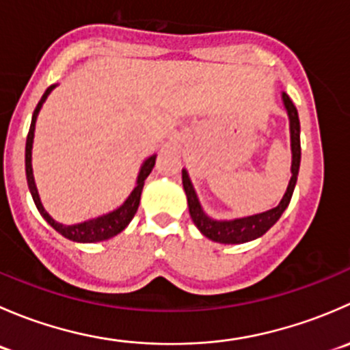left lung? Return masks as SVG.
I'll return each instance as SVG.
<instances>
[{"label":"left lung","mask_w":350,"mask_h":350,"mask_svg":"<svg viewBox=\"0 0 350 350\" xmlns=\"http://www.w3.org/2000/svg\"><path fill=\"white\" fill-rule=\"evenodd\" d=\"M283 103L286 111H288L289 118V135H291V179L286 188L283 200L280 201L276 208L262 211V213L250 215V217L234 218V220H215L210 218L201 208L200 200H198L193 183L189 179L188 171L183 169V188H185L186 198H188V208L189 215H191L193 221L198 227V230L213 242L220 243H243L250 242L254 239H259L260 235L266 234L274 224L281 218L283 211L288 208L289 201H291L293 191H295L296 179H298L299 171V161H301V146H299V118L298 109H296L289 96L283 93Z\"/></svg>","instance_id":"8db88e82"}]
</instances>
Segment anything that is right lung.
Returning <instances> with one entry per match:
<instances>
[{
    "label": "right lung",
    "instance_id": "obj_1",
    "mask_svg": "<svg viewBox=\"0 0 350 350\" xmlns=\"http://www.w3.org/2000/svg\"><path fill=\"white\" fill-rule=\"evenodd\" d=\"M54 88L55 84H52V86H49L47 90H45L44 96L40 98L33 115H31L30 130H28V135H27V146H25V172H27L28 189H30L31 198H33L35 201V206H37V210L40 211L44 220L47 221L52 228H55L59 234L64 235L66 239H69V241L72 242H83V243L108 241V239L115 237V235H118L120 232L125 230L126 225H129L130 221H132V218L135 217L137 208H139V203H140V195H142V189H144V183H146L147 176L150 174V171H152L155 164V157H157V155L155 154L150 155V157L146 159L144 164L140 165L139 176H137V186L133 188V191L130 193V196L126 198L125 203H123L122 206L109 211L107 215H101V217L91 218V220L81 221V224H76V225H62L59 224V221H55L54 218L45 211L44 204H42L40 196H38V191H37V186H35L33 169H31V147H33L35 122H37V116H38V111H40L42 105L45 103V100H47V96L51 94V91L54 90Z\"/></svg>",
    "mask_w": 350,
    "mask_h": 350
}]
</instances>
